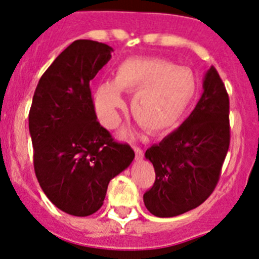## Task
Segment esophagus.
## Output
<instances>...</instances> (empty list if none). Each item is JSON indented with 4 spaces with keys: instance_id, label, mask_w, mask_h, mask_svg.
Listing matches in <instances>:
<instances>
[{
    "instance_id": "obj_1",
    "label": "esophagus",
    "mask_w": 259,
    "mask_h": 259,
    "mask_svg": "<svg viewBox=\"0 0 259 259\" xmlns=\"http://www.w3.org/2000/svg\"><path fill=\"white\" fill-rule=\"evenodd\" d=\"M134 148V152H135V157H137V160H142L144 156V151L142 150V148H139V147L134 146L133 147Z\"/></svg>"
}]
</instances>
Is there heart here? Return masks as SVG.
Segmentation results:
<instances>
[{"label":"heart","mask_w":259,"mask_h":259,"mask_svg":"<svg viewBox=\"0 0 259 259\" xmlns=\"http://www.w3.org/2000/svg\"><path fill=\"white\" fill-rule=\"evenodd\" d=\"M120 92L135 93L130 111L139 125L162 134L177 125L196 93L191 69L161 58H129L113 71V81H103L94 93L98 118L108 129L120 121L124 99Z\"/></svg>","instance_id":"1"}]
</instances>
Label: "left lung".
Listing matches in <instances>:
<instances>
[{"label":"left lung","instance_id":"1","mask_svg":"<svg viewBox=\"0 0 259 259\" xmlns=\"http://www.w3.org/2000/svg\"><path fill=\"white\" fill-rule=\"evenodd\" d=\"M202 89L185 122L144 155L153 164L156 179L143 201L160 218L197 208L220 181L230 147V101L214 67L205 74Z\"/></svg>","mask_w":259,"mask_h":259}]
</instances>
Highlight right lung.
<instances>
[{
	"mask_svg": "<svg viewBox=\"0 0 259 259\" xmlns=\"http://www.w3.org/2000/svg\"><path fill=\"white\" fill-rule=\"evenodd\" d=\"M113 49L77 39L46 69L32 101L29 134L34 173L53 204L76 217L103 205L109 181L134 160L129 144L113 141L95 115L90 81Z\"/></svg>",
	"mask_w": 259,
	"mask_h": 259,
	"instance_id": "right-lung-1",
	"label": "right lung"
}]
</instances>
